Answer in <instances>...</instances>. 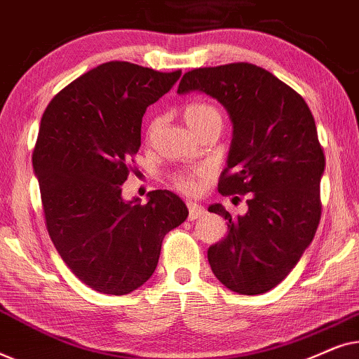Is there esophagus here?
<instances>
[{"instance_id":"obj_1","label":"esophagus","mask_w":359,"mask_h":359,"mask_svg":"<svg viewBox=\"0 0 359 359\" xmlns=\"http://www.w3.org/2000/svg\"><path fill=\"white\" fill-rule=\"evenodd\" d=\"M188 210H189V220H196V219H199L201 215L205 214V209L203 208V205L191 203V201L188 203Z\"/></svg>"}]
</instances>
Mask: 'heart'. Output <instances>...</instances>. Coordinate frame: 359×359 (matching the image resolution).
I'll list each match as a JSON object with an SVG mask.
<instances>
[{
  "label": "heart",
  "instance_id": "obj_1",
  "mask_svg": "<svg viewBox=\"0 0 359 359\" xmlns=\"http://www.w3.org/2000/svg\"><path fill=\"white\" fill-rule=\"evenodd\" d=\"M212 119H220L219 111L215 109L212 104H208V102H191L184 107V121L191 129H196V127L205 124V122ZM156 127V122H154L150 127V132ZM208 175V170L199 168L196 171H181V173H176L173 176L175 188L181 191V193L186 194H194L196 191L199 189L201 180Z\"/></svg>",
  "mask_w": 359,
  "mask_h": 359
}]
</instances>
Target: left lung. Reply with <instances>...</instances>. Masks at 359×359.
<instances>
[{
  "label": "left lung",
  "mask_w": 359,
  "mask_h": 359,
  "mask_svg": "<svg viewBox=\"0 0 359 359\" xmlns=\"http://www.w3.org/2000/svg\"><path fill=\"white\" fill-rule=\"evenodd\" d=\"M189 91L217 100L232 121L219 193L250 194L237 217L209 205L229 220L227 235L208 250L209 264L230 291L263 294L291 273L317 232L325 156L316 121L301 95L252 63L184 73L178 93Z\"/></svg>",
  "instance_id": "obj_1"
}]
</instances>
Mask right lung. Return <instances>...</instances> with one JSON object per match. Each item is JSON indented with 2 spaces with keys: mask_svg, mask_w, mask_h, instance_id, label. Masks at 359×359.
Returning a JSON list of instances; mask_svg holds the SVG:
<instances>
[{
  "mask_svg": "<svg viewBox=\"0 0 359 359\" xmlns=\"http://www.w3.org/2000/svg\"><path fill=\"white\" fill-rule=\"evenodd\" d=\"M180 76L107 62L63 88L42 116L32 166L48 235L97 292L124 296L149 281L165 235L189 214L168 189L150 191L147 204L122 198L142 117Z\"/></svg>",
  "mask_w": 359,
  "mask_h": 359,
  "instance_id": "1",
  "label": "right lung"
}]
</instances>
